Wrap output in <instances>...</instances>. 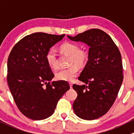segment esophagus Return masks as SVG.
<instances>
[{"mask_svg": "<svg viewBox=\"0 0 134 134\" xmlns=\"http://www.w3.org/2000/svg\"><path fill=\"white\" fill-rule=\"evenodd\" d=\"M69 86H70V88H72V82H69Z\"/></svg>", "mask_w": 134, "mask_h": 134, "instance_id": "esophagus-1", "label": "esophagus"}]
</instances>
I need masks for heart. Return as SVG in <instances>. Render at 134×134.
<instances>
[{"label": "heart", "instance_id": "heart-1", "mask_svg": "<svg viewBox=\"0 0 134 134\" xmlns=\"http://www.w3.org/2000/svg\"><path fill=\"white\" fill-rule=\"evenodd\" d=\"M62 52L70 55L69 65L71 67L67 69H62L55 72V78L59 80L71 82L74 80L79 72V67H83L88 62V54L84 50H80V47L73 42H66L60 46ZM46 61L49 67L52 69L58 67V57L56 50L51 48L46 54Z\"/></svg>", "mask_w": 134, "mask_h": 134}]
</instances>
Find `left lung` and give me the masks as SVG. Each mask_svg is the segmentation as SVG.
Wrapping results in <instances>:
<instances>
[{"label": "left lung", "instance_id": "left-lung-1", "mask_svg": "<svg viewBox=\"0 0 134 134\" xmlns=\"http://www.w3.org/2000/svg\"><path fill=\"white\" fill-rule=\"evenodd\" d=\"M67 37L90 46L88 61L78 78L86 85H72L78 93L72 104L74 112L84 120L98 119L112 107L122 83L121 54L110 36L101 29Z\"/></svg>", "mask_w": 134, "mask_h": 134}]
</instances>
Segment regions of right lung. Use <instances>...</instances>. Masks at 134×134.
Instances as JSON below:
<instances>
[{
	"label": "right lung",
	"instance_id": "add662e5",
	"mask_svg": "<svg viewBox=\"0 0 134 134\" xmlns=\"http://www.w3.org/2000/svg\"><path fill=\"white\" fill-rule=\"evenodd\" d=\"M65 35L35 32L13 47L7 63V82L14 102L23 115L32 120L51 116L57 103L69 90L67 81L50 83L54 75L46 61L48 50Z\"/></svg>",
	"mask_w": 134,
	"mask_h": 134
}]
</instances>
